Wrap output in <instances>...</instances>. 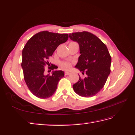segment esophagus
<instances>
[{"label": "esophagus", "instance_id": "esophagus-1", "mask_svg": "<svg viewBox=\"0 0 135 135\" xmlns=\"http://www.w3.org/2000/svg\"><path fill=\"white\" fill-rule=\"evenodd\" d=\"M70 74V72H69V71H65V75H69Z\"/></svg>", "mask_w": 135, "mask_h": 135}]
</instances>
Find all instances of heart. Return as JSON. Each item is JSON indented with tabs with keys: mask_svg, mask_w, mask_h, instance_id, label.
<instances>
[{
	"mask_svg": "<svg viewBox=\"0 0 135 135\" xmlns=\"http://www.w3.org/2000/svg\"><path fill=\"white\" fill-rule=\"evenodd\" d=\"M60 66L63 69L67 70V69H70L71 67V64L67 61H62L60 62Z\"/></svg>",
	"mask_w": 135,
	"mask_h": 135,
	"instance_id": "obj_1",
	"label": "heart"
}]
</instances>
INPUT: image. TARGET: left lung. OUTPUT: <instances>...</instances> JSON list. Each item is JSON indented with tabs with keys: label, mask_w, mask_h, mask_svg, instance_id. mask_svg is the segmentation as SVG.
Masks as SVG:
<instances>
[{
	"label": "left lung",
	"mask_w": 135,
	"mask_h": 135,
	"mask_svg": "<svg viewBox=\"0 0 135 135\" xmlns=\"http://www.w3.org/2000/svg\"><path fill=\"white\" fill-rule=\"evenodd\" d=\"M69 38L79 45L80 54L75 68L86 74L73 84L75 92L89 97L99 92L110 73L112 59L106 45L96 35L87 31L73 32Z\"/></svg>",
	"instance_id": "1"
}]
</instances>
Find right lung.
<instances>
[{
  "label": "right lung",
  "instance_id": "obj_1",
  "mask_svg": "<svg viewBox=\"0 0 135 135\" xmlns=\"http://www.w3.org/2000/svg\"><path fill=\"white\" fill-rule=\"evenodd\" d=\"M67 34L54 33L43 31L35 34L28 40L22 50L21 66L27 87L34 96L47 99L54 95L59 80L64 76L61 70L52 71V74L44 75L45 68L50 66L48 61L60 44L66 42ZM48 67L54 70L55 65Z\"/></svg>",
  "mask_w": 135,
  "mask_h": 135
}]
</instances>
